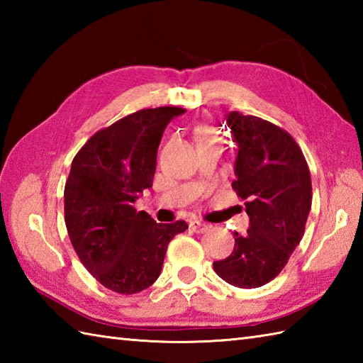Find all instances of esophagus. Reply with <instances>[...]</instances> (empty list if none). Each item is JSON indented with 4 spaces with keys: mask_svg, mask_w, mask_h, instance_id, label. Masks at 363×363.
Wrapping results in <instances>:
<instances>
[{
    "mask_svg": "<svg viewBox=\"0 0 363 363\" xmlns=\"http://www.w3.org/2000/svg\"><path fill=\"white\" fill-rule=\"evenodd\" d=\"M190 228L194 229L195 233H198V234H204V233H207V230H209L212 226H211V225H207V223L194 220V221H190Z\"/></svg>",
    "mask_w": 363,
    "mask_h": 363,
    "instance_id": "esophagus-1",
    "label": "esophagus"
}]
</instances>
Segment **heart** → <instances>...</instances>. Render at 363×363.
<instances>
[{
	"mask_svg": "<svg viewBox=\"0 0 363 363\" xmlns=\"http://www.w3.org/2000/svg\"><path fill=\"white\" fill-rule=\"evenodd\" d=\"M195 138H196V143H198V142L211 140V138H218V134L212 126L201 125V126H198L195 129Z\"/></svg>",
	"mask_w": 363,
	"mask_h": 363,
	"instance_id": "obj_1",
	"label": "heart"
}]
</instances>
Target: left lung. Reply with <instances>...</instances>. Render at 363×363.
Returning <instances> with one entry per match:
<instances>
[{
    "instance_id": "obj_1",
    "label": "left lung",
    "mask_w": 363,
    "mask_h": 363,
    "mask_svg": "<svg viewBox=\"0 0 363 363\" xmlns=\"http://www.w3.org/2000/svg\"><path fill=\"white\" fill-rule=\"evenodd\" d=\"M226 125L238 146L233 189L246 199L250 229L234 233V251L213 262V269L234 287L256 289L282 272L304 235L311 172L287 130L237 111L228 113Z\"/></svg>"
}]
</instances>
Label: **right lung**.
I'll use <instances>...</instances> for the list:
<instances>
[{
	"label": "right lung",
	"instance_id": "add662e5",
	"mask_svg": "<svg viewBox=\"0 0 363 363\" xmlns=\"http://www.w3.org/2000/svg\"><path fill=\"white\" fill-rule=\"evenodd\" d=\"M184 112L165 106L130 113L91 135L72 162L64 190L68 237L89 273L121 295L156 282L169 240L189 228L182 220L156 223L134 207L152 187L162 134Z\"/></svg>",
	"mask_w": 363,
	"mask_h": 363
}]
</instances>
